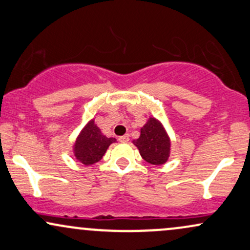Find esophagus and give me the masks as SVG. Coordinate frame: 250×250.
<instances>
[{
	"label": "esophagus",
	"mask_w": 250,
	"mask_h": 250,
	"mask_svg": "<svg viewBox=\"0 0 250 250\" xmlns=\"http://www.w3.org/2000/svg\"><path fill=\"white\" fill-rule=\"evenodd\" d=\"M119 141H120V142H122V143H127L128 141H129V135L128 134L123 135V136H121V137L119 138Z\"/></svg>",
	"instance_id": "1"
}]
</instances>
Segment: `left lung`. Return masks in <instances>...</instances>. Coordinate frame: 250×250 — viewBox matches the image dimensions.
Instances as JSON below:
<instances>
[{
    "label": "left lung",
    "mask_w": 250,
    "mask_h": 250,
    "mask_svg": "<svg viewBox=\"0 0 250 250\" xmlns=\"http://www.w3.org/2000/svg\"><path fill=\"white\" fill-rule=\"evenodd\" d=\"M133 143L146 162L152 165H162L169 159L171 142L163 125L155 117H149L148 122L141 128V135Z\"/></svg>",
    "instance_id": "8db88e82"
}]
</instances>
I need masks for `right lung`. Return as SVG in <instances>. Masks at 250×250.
Segmentation results:
<instances>
[{
  "label": "right lung",
  "instance_id": "obj_1",
  "mask_svg": "<svg viewBox=\"0 0 250 250\" xmlns=\"http://www.w3.org/2000/svg\"><path fill=\"white\" fill-rule=\"evenodd\" d=\"M114 142H116L115 138L104 136L93 119L77 137L73 146L74 156L83 165H93L104 157L108 146Z\"/></svg>",
  "mask_w": 250,
  "mask_h": 250
}]
</instances>
